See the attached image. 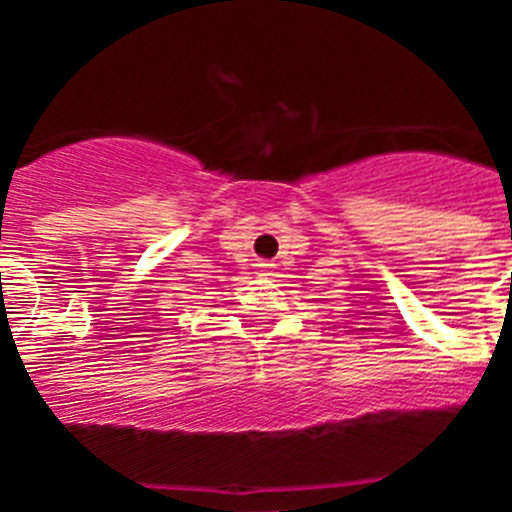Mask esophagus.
Wrapping results in <instances>:
<instances>
[{
  "mask_svg": "<svg viewBox=\"0 0 512 512\" xmlns=\"http://www.w3.org/2000/svg\"><path fill=\"white\" fill-rule=\"evenodd\" d=\"M255 267L260 269V272H269V267H272V265H269V262H265V260H260Z\"/></svg>",
  "mask_w": 512,
  "mask_h": 512,
  "instance_id": "34e87169",
  "label": "esophagus"
}]
</instances>
